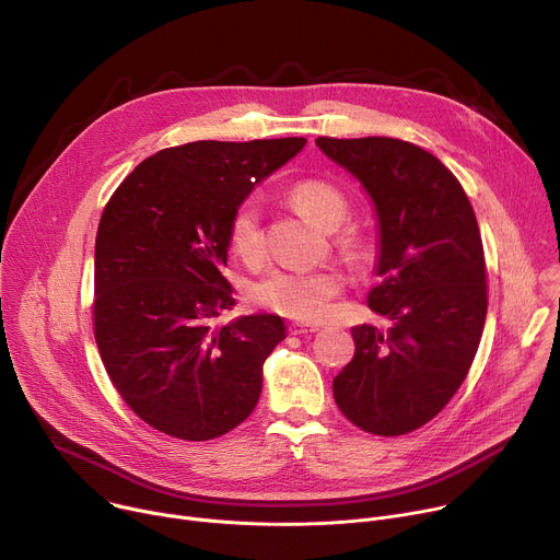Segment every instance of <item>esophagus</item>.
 I'll return each mask as SVG.
<instances>
[{
	"label": "esophagus",
	"instance_id": "esophagus-1",
	"mask_svg": "<svg viewBox=\"0 0 560 560\" xmlns=\"http://www.w3.org/2000/svg\"><path fill=\"white\" fill-rule=\"evenodd\" d=\"M316 330H318L316 324H303V322L288 324V332L290 335H310V332H316Z\"/></svg>",
	"mask_w": 560,
	"mask_h": 560
}]
</instances>
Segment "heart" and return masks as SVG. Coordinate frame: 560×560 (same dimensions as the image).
Masks as SVG:
<instances>
[{
	"mask_svg": "<svg viewBox=\"0 0 560 560\" xmlns=\"http://www.w3.org/2000/svg\"><path fill=\"white\" fill-rule=\"evenodd\" d=\"M288 201L305 219L322 228H332V246L346 257L357 259L365 248V236L359 225H339L350 201L341 188L324 179H303L290 186ZM228 246L246 266L261 264L266 255V236L261 212L255 201L238 203L228 219ZM343 279L335 268L322 270H275L253 288V301L259 307L290 318H322L330 310V301L341 292Z\"/></svg>",
	"mask_w": 560,
	"mask_h": 560,
	"instance_id": "1",
	"label": "heart"
}]
</instances>
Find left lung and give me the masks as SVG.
<instances>
[{
    "mask_svg": "<svg viewBox=\"0 0 560 560\" xmlns=\"http://www.w3.org/2000/svg\"><path fill=\"white\" fill-rule=\"evenodd\" d=\"M370 192L378 225V283L368 305L387 330L354 326V357L335 376L343 417L363 432L401 436L432 421L465 381L488 314V268L460 182L417 143L318 137Z\"/></svg>",
    "mask_w": 560,
    "mask_h": 560,
    "instance_id": "obj_1",
    "label": "left lung"
}]
</instances>
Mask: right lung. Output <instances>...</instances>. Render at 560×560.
<instances>
[{"mask_svg":"<svg viewBox=\"0 0 560 560\" xmlns=\"http://www.w3.org/2000/svg\"><path fill=\"white\" fill-rule=\"evenodd\" d=\"M303 145V137H283L164 148L108 199L95 244L93 330L115 389L150 428L210 441L253 415L264 361L285 328L275 314L212 326L234 305L221 272L228 219Z\"/></svg>","mask_w":560,"mask_h":560,"instance_id":"right-lung-1","label":"right lung"}]
</instances>
